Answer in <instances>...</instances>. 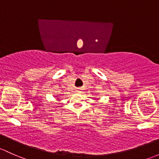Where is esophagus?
<instances>
[{
	"instance_id": "esophagus-1",
	"label": "esophagus",
	"mask_w": 159,
	"mask_h": 159,
	"mask_svg": "<svg viewBox=\"0 0 159 159\" xmlns=\"http://www.w3.org/2000/svg\"><path fill=\"white\" fill-rule=\"evenodd\" d=\"M77 91H78V92H80V91H81V90H80V88H78V90H77Z\"/></svg>"
}]
</instances>
